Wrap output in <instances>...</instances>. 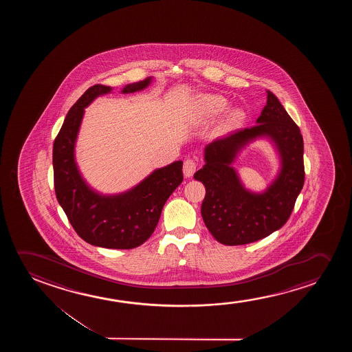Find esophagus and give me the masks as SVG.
Returning a JSON list of instances; mask_svg holds the SVG:
<instances>
[{
  "label": "esophagus",
  "instance_id": "34e87169",
  "mask_svg": "<svg viewBox=\"0 0 352 352\" xmlns=\"http://www.w3.org/2000/svg\"><path fill=\"white\" fill-rule=\"evenodd\" d=\"M196 169H197V162L192 159H186L184 161V175L186 177V178H190V177H192L193 173L196 172Z\"/></svg>",
  "mask_w": 352,
  "mask_h": 352
}]
</instances>
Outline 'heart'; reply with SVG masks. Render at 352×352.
<instances>
[{
	"label": "heart",
	"instance_id": "obj_1",
	"mask_svg": "<svg viewBox=\"0 0 352 352\" xmlns=\"http://www.w3.org/2000/svg\"><path fill=\"white\" fill-rule=\"evenodd\" d=\"M199 103H201L203 114L208 118H217L221 116L228 106L226 100L219 95H204L201 97ZM243 118H244L243 111L234 109L225 116V124L228 126L239 125L243 121Z\"/></svg>",
	"mask_w": 352,
	"mask_h": 352
}]
</instances>
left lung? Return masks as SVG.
Listing matches in <instances>:
<instances>
[{
    "label": "left lung",
    "mask_w": 352,
    "mask_h": 352,
    "mask_svg": "<svg viewBox=\"0 0 352 352\" xmlns=\"http://www.w3.org/2000/svg\"><path fill=\"white\" fill-rule=\"evenodd\" d=\"M257 125L212 140L206 146V164L193 178L206 188L201 214L212 236L225 245L260 241L284 226L303 188V137L278 97L267 90V104ZM268 135L278 146L283 167L280 177L260 195L242 188L230 164L250 140Z\"/></svg>",
    "instance_id": "8db88e82"
}]
</instances>
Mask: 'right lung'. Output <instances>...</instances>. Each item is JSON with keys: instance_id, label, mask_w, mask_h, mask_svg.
Wrapping results in <instances>:
<instances>
[{"instance_id": "right-lung-1", "label": "right lung", "mask_w": 352, "mask_h": 352, "mask_svg": "<svg viewBox=\"0 0 352 352\" xmlns=\"http://www.w3.org/2000/svg\"><path fill=\"white\" fill-rule=\"evenodd\" d=\"M151 79L133 82L122 94L138 91ZM96 84L68 111L54 140V188L68 221L82 241L107 249H133L149 239L157 226L164 203L183 182V161L156 169L140 185L119 196H101L82 180L74 161V143L84 108L98 95L111 92Z\"/></svg>"}]
</instances>
